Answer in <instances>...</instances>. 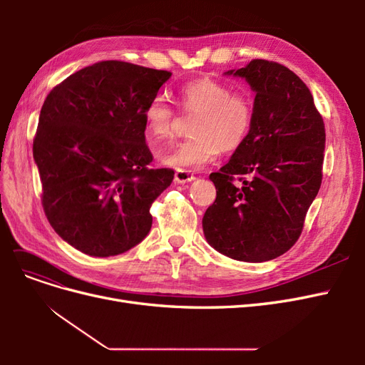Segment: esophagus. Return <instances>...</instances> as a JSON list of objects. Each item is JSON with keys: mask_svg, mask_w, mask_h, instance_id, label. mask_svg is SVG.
Masks as SVG:
<instances>
[{"mask_svg": "<svg viewBox=\"0 0 365 365\" xmlns=\"http://www.w3.org/2000/svg\"><path fill=\"white\" fill-rule=\"evenodd\" d=\"M175 181L184 184V182H192L195 181V175L190 170H185V169H176L175 172Z\"/></svg>", "mask_w": 365, "mask_h": 365, "instance_id": "esophagus-1", "label": "esophagus"}]
</instances>
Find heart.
Returning <instances> with one entry per match:
<instances>
[{"label": "heart", "instance_id": "obj_1", "mask_svg": "<svg viewBox=\"0 0 365 365\" xmlns=\"http://www.w3.org/2000/svg\"><path fill=\"white\" fill-rule=\"evenodd\" d=\"M185 113L196 115L187 141L169 152L160 153L164 164L176 169H201L222 152H233L244 145L254 121V101L247 91H233L225 82L201 77L187 82L180 90ZM146 135L152 143L173 135L176 113L164 96L153 97L146 105Z\"/></svg>", "mask_w": 365, "mask_h": 365}]
</instances>
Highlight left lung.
<instances>
[{
	"instance_id": "1",
	"label": "left lung",
	"mask_w": 365,
	"mask_h": 365,
	"mask_svg": "<svg viewBox=\"0 0 365 365\" xmlns=\"http://www.w3.org/2000/svg\"><path fill=\"white\" fill-rule=\"evenodd\" d=\"M227 74L244 77L256 93L254 121L244 145L210 175L216 200L202 228L208 244L225 256L267 262L302 235L323 180L324 121L309 88L282 63L252 59Z\"/></svg>"
}]
</instances>
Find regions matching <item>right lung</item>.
Wrapping results in <instances>:
<instances>
[{"mask_svg": "<svg viewBox=\"0 0 365 365\" xmlns=\"http://www.w3.org/2000/svg\"><path fill=\"white\" fill-rule=\"evenodd\" d=\"M170 76L102 61L68 76L42 105L33 158L43 213L88 256H117L150 231V205L175 172L149 168L143 113Z\"/></svg>", "mask_w": 365, "mask_h": 365, "instance_id": "1", "label": "right lung"}]
</instances>
